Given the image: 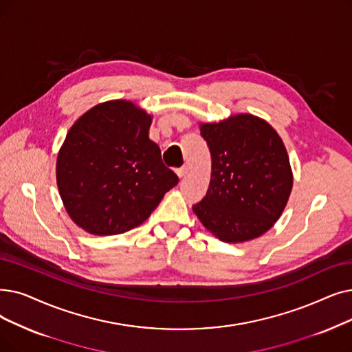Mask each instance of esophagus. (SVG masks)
I'll list each match as a JSON object with an SVG mask.
<instances>
[{
  "label": "esophagus",
  "instance_id": "34e87169",
  "mask_svg": "<svg viewBox=\"0 0 352 352\" xmlns=\"http://www.w3.org/2000/svg\"><path fill=\"white\" fill-rule=\"evenodd\" d=\"M175 173H177V175H178L179 178H184V177L187 175V168H186V166H182V168H178V170H177Z\"/></svg>",
  "mask_w": 352,
  "mask_h": 352
}]
</instances>
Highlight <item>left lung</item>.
Wrapping results in <instances>:
<instances>
[{"mask_svg":"<svg viewBox=\"0 0 352 352\" xmlns=\"http://www.w3.org/2000/svg\"><path fill=\"white\" fill-rule=\"evenodd\" d=\"M211 154L206 197L192 207L207 230L226 243L249 241L279 220L294 186L287 151L262 118L232 115L200 124Z\"/></svg>","mask_w":352,"mask_h":352,"instance_id":"obj_1","label":"left lung"}]
</instances>
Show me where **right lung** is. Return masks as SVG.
Listing matches in <instances>:
<instances>
[{"label": "right lung", "instance_id": "add662e5", "mask_svg": "<svg viewBox=\"0 0 352 352\" xmlns=\"http://www.w3.org/2000/svg\"><path fill=\"white\" fill-rule=\"evenodd\" d=\"M152 116L131 100L99 103L69 129L56 179L70 219L95 236L142 224L178 177L149 140Z\"/></svg>", "mask_w": 352, "mask_h": 352}]
</instances>
